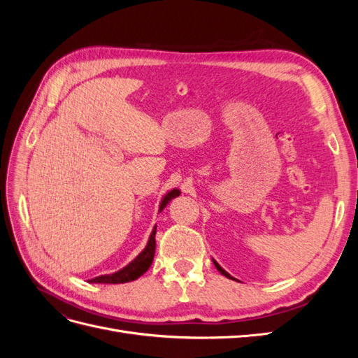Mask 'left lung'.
<instances>
[{"label": "left lung", "mask_w": 358, "mask_h": 358, "mask_svg": "<svg viewBox=\"0 0 358 358\" xmlns=\"http://www.w3.org/2000/svg\"><path fill=\"white\" fill-rule=\"evenodd\" d=\"M213 264H215V267H216V268H218V270H220V273H222L224 276H227V278H229V279H234L233 276H230L229 273H227V272H225V270H224V268H222V267H221V266H220L218 263H216V262H215V259H213Z\"/></svg>", "instance_id": "1"}]
</instances>
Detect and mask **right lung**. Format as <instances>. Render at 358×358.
<instances>
[{
    "mask_svg": "<svg viewBox=\"0 0 358 358\" xmlns=\"http://www.w3.org/2000/svg\"><path fill=\"white\" fill-rule=\"evenodd\" d=\"M179 194H180L179 189L169 191L166 196L162 197V200L159 203V212L166 208L167 203L171 199L178 197ZM155 234H157V227H154L152 233H150V237H149L146 248L128 266H125L124 268L119 270V272H115L112 275H101V276L92 278V279L88 280V282H91V284H125V282H131V280H136L137 278L142 276L154 262Z\"/></svg>",
    "mask_w": 358,
    "mask_h": 358,
    "instance_id": "add662e5",
    "label": "right lung"
}]
</instances>
